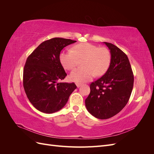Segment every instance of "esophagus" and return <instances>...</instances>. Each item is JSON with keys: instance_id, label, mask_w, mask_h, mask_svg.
<instances>
[{"instance_id": "1", "label": "esophagus", "mask_w": 154, "mask_h": 154, "mask_svg": "<svg viewBox=\"0 0 154 154\" xmlns=\"http://www.w3.org/2000/svg\"><path fill=\"white\" fill-rule=\"evenodd\" d=\"M76 85L77 87H80L82 85V83H76Z\"/></svg>"}]
</instances>
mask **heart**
I'll return each instance as SVG.
<instances>
[{
	"mask_svg": "<svg viewBox=\"0 0 154 154\" xmlns=\"http://www.w3.org/2000/svg\"><path fill=\"white\" fill-rule=\"evenodd\" d=\"M60 62L64 69L72 70L82 60V66L71 73L70 79L77 83L88 81L94 76H100L107 71L111 62V54L106 48L90 43L74 45L71 50L63 51L60 54Z\"/></svg>",
	"mask_w": 154,
	"mask_h": 154,
	"instance_id": "heart-1",
	"label": "heart"
}]
</instances>
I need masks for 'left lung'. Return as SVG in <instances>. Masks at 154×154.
I'll use <instances>...</instances> for the list:
<instances>
[{"label":"left lung","mask_w":154,"mask_h":154,"mask_svg":"<svg viewBox=\"0 0 154 154\" xmlns=\"http://www.w3.org/2000/svg\"><path fill=\"white\" fill-rule=\"evenodd\" d=\"M104 44L111 54L110 66L103 76L91 83L90 94L85 101L88 112L100 119L113 117L124 108L134 85V74L127 54L112 44Z\"/></svg>","instance_id":"8db88e82"}]
</instances>
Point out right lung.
I'll list each match as a JSON object with an SVG mask.
<instances>
[{
    "instance_id": "right-lung-1",
    "label": "right lung",
    "mask_w": 154,
    "mask_h": 154,
    "mask_svg": "<svg viewBox=\"0 0 154 154\" xmlns=\"http://www.w3.org/2000/svg\"><path fill=\"white\" fill-rule=\"evenodd\" d=\"M76 40L53 38L40 44L27 57L23 72V85L35 109L51 114L66 105L76 88L74 83L60 82L67 74L60 62V54Z\"/></svg>"
}]
</instances>
